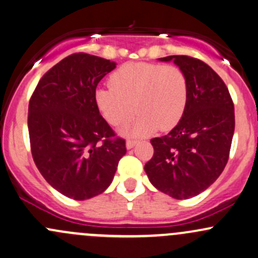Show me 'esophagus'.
Listing matches in <instances>:
<instances>
[{
    "label": "esophagus",
    "mask_w": 258,
    "mask_h": 258,
    "mask_svg": "<svg viewBox=\"0 0 258 258\" xmlns=\"http://www.w3.org/2000/svg\"><path fill=\"white\" fill-rule=\"evenodd\" d=\"M138 140H130V139H128L126 140V149H132V147H134L135 145H137Z\"/></svg>",
    "instance_id": "1"
}]
</instances>
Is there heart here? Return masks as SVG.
Returning <instances> with one entry per match:
<instances>
[{
    "instance_id": "obj_1",
    "label": "heart",
    "mask_w": 258,
    "mask_h": 258,
    "mask_svg": "<svg viewBox=\"0 0 258 258\" xmlns=\"http://www.w3.org/2000/svg\"><path fill=\"white\" fill-rule=\"evenodd\" d=\"M109 86L95 92L97 109L113 126L125 125L137 111L134 135L174 128L186 108V75L174 64L126 63L111 74Z\"/></svg>"
}]
</instances>
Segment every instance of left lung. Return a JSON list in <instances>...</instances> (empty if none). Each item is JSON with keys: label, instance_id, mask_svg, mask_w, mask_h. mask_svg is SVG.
<instances>
[{"label": "left lung", "instance_id": "obj_1", "mask_svg": "<svg viewBox=\"0 0 258 258\" xmlns=\"http://www.w3.org/2000/svg\"><path fill=\"white\" fill-rule=\"evenodd\" d=\"M172 59L186 75V108L169 134L151 139L153 156L145 172L156 189L186 200L205 191L224 169L235 114L227 85L210 66L190 56L160 58Z\"/></svg>", "mask_w": 258, "mask_h": 258}]
</instances>
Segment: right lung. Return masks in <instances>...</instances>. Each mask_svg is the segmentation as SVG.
Instances as JSON below:
<instances>
[{
	"label": "right lung",
	"instance_id": "add662e5",
	"mask_svg": "<svg viewBox=\"0 0 258 258\" xmlns=\"http://www.w3.org/2000/svg\"><path fill=\"white\" fill-rule=\"evenodd\" d=\"M115 63L73 53L46 72L29 101L30 150L52 187L74 200L91 199L113 180L125 140L95 103L97 84Z\"/></svg>",
	"mask_w": 258,
	"mask_h": 258
}]
</instances>
